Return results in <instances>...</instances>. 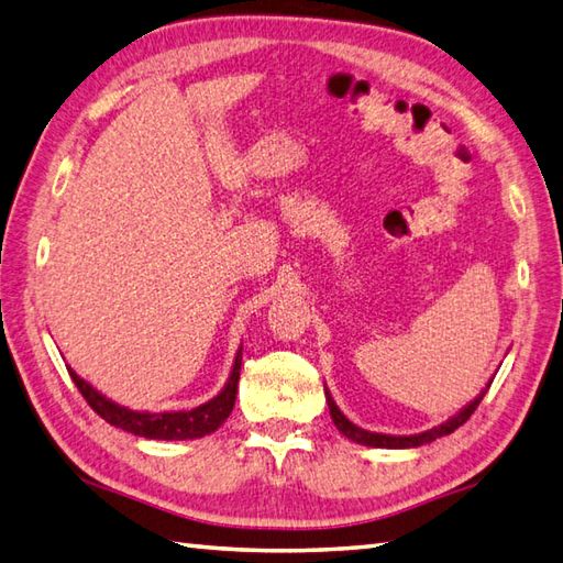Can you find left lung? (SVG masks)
I'll list each match as a JSON object with an SVG mask.
<instances>
[{
  "mask_svg": "<svg viewBox=\"0 0 563 563\" xmlns=\"http://www.w3.org/2000/svg\"><path fill=\"white\" fill-rule=\"evenodd\" d=\"M490 386V384H488ZM486 386V388H488ZM486 388L484 391H481L472 404L468 406H464L462 410L456 412V416H452L450 420H444L442 426H438V428H430V430H426V432H418V434H384V432H369V430H362V428H357L354 426L352 420H347L345 418V412H342L340 408H338V404L335 400H332V396H330V391L325 388V398H328V408H330V418H332V422H335V428L345 434L347 440H352V442H357V444H366V446H378V450H410V446H420V444H428V442H432V440H438V438H444V434H450V432H454L459 426H464V422L472 418V412L478 408V404H481V398L486 396Z\"/></svg>",
  "mask_w": 563,
  "mask_h": 563,
  "instance_id": "left-lung-1",
  "label": "left lung"
}]
</instances>
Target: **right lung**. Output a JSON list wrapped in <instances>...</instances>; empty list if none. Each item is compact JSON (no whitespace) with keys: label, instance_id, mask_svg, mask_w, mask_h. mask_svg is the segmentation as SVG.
<instances>
[{"label":"right lung","instance_id":"add662e5","mask_svg":"<svg viewBox=\"0 0 563 563\" xmlns=\"http://www.w3.org/2000/svg\"><path fill=\"white\" fill-rule=\"evenodd\" d=\"M240 364H243V347H240L235 354L231 376H228L221 394L191 410H165V412L131 410L125 406L113 404L111 398L99 394L95 386L87 384L82 376H77L73 369L67 372H70L75 386L79 388V394L85 396L91 410L104 418L109 426L133 432L137 438H145V440H197V438H203V434L216 432L228 420V416H231V410L235 406V394H238Z\"/></svg>","mask_w":563,"mask_h":563}]
</instances>
